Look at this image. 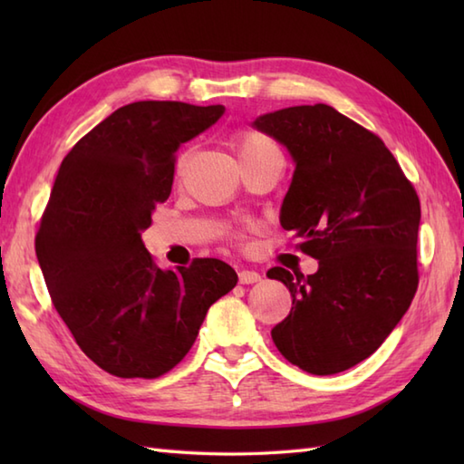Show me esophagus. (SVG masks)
Here are the masks:
<instances>
[{
	"label": "esophagus",
	"instance_id": "1",
	"mask_svg": "<svg viewBox=\"0 0 464 464\" xmlns=\"http://www.w3.org/2000/svg\"><path fill=\"white\" fill-rule=\"evenodd\" d=\"M261 281V275L257 271H251V269H241L239 271V283L243 285H253Z\"/></svg>",
	"mask_w": 464,
	"mask_h": 464
}]
</instances>
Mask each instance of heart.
<instances>
[{
  "label": "heart",
  "instance_id": "heart-1",
  "mask_svg": "<svg viewBox=\"0 0 464 464\" xmlns=\"http://www.w3.org/2000/svg\"><path fill=\"white\" fill-rule=\"evenodd\" d=\"M235 150H237L241 163L255 161V160H261V157L279 153V147L271 140V137H267L261 131H255V130H245L237 137H235Z\"/></svg>",
  "mask_w": 464,
  "mask_h": 464
}]
</instances>
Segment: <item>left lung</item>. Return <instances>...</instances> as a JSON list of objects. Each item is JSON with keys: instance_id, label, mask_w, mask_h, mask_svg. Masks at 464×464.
Returning a JSON list of instances; mask_svg holds the SVG:
<instances>
[{"instance_id": "8db88e82", "label": "left lung", "mask_w": 464, "mask_h": 464, "mask_svg": "<svg viewBox=\"0 0 464 464\" xmlns=\"http://www.w3.org/2000/svg\"><path fill=\"white\" fill-rule=\"evenodd\" d=\"M253 127L293 157L281 225L319 261L307 277L267 271L293 297L273 343L311 374L347 371L381 347L415 297L419 195L381 137L331 105L287 107Z\"/></svg>"}]
</instances>
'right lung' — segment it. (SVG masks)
I'll list each match as a JSON object with an SVG mask.
<instances>
[{"label":"right lung","mask_w":464,"mask_h":464,"mask_svg":"<svg viewBox=\"0 0 464 464\" xmlns=\"http://www.w3.org/2000/svg\"><path fill=\"white\" fill-rule=\"evenodd\" d=\"M223 105L135 102L65 155L39 221L35 253L53 307L97 367L157 379L179 364L211 304L237 285L203 257L160 269L141 231L169 199L175 153L223 115Z\"/></svg>","instance_id":"right-lung-1"}]
</instances>
